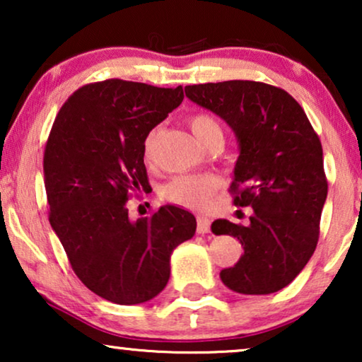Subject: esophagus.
Here are the masks:
<instances>
[{"label": "esophagus", "mask_w": 362, "mask_h": 362, "mask_svg": "<svg viewBox=\"0 0 362 362\" xmlns=\"http://www.w3.org/2000/svg\"><path fill=\"white\" fill-rule=\"evenodd\" d=\"M197 221V234H207V232L211 230V221L207 219L204 216H197L196 217Z\"/></svg>", "instance_id": "1"}]
</instances>
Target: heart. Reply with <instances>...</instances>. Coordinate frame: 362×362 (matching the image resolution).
Wrapping results in <instances>:
<instances>
[{
  "label": "heart",
  "mask_w": 362,
  "mask_h": 362,
  "mask_svg": "<svg viewBox=\"0 0 362 362\" xmlns=\"http://www.w3.org/2000/svg\"><path fill=\"white\" fill-rule=\"evenodd\" d=\"M187 125H189L196 140L204 148H209L216 141L222 143V128L219 122L209 113H194L187 118ZM160 132V127L151 128L143 140V158L146 163H155L156 160ZM221 186L222 181L214 175H185L168 182L163 187L161 197L170 204L201 211L211 204Z\"/></svg>",
  "instance_id": "1"
}]
</instances>
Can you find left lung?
<instances>
[{
  "mask_svg": "<svg viewBox=\"0 0 362 362\" xmlns=\"http://www.w3.org/2000/svg\"><path fill=\"white\" fill-rule=\"evenodd\" d=\"M185 90L235 132L240 156L229 192L237 207L254 209L249 226L212 222L216 235H234L244 249L234 267L221 272L222 281L244 295L285 288L318 244L328 194L318 135L300 103L270 83L226 81Z\"/></svg>",
  "mask_w": 362,
  "mask_h": 362,
  "instance_id": "1",
  "label": "left lung"
}]
</instances>
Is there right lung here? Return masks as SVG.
Masks as SVG:
<instances>
[{"label": "right lung", "mask_w": 362, "mask_h": 362, "mask_svg": "<svg viewBox=\"0 0 362 362\" xmlns=\"http://www.w3.org/2000/svg\"><path fill=\"white\" fill-rule=\"evenodd\" d=\"M185 98L108 78L82 86L64 102L44 150L49 222L78 280L117 305H138L170 280V257L196 232L191 212L161 206L132 222L127 201L150 189L143 140Z\"/></svg>", "instance_id": "add662e5"}]
</instances>
